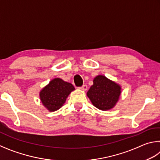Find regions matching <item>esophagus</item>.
Returning a JSON list of instances; mask_svg holds the SVG:
<instances>
[{
  "label": "esophagus",
  "instance_id": "1",
  "mask_svg": "<svg viewBox=\"0 0 160 160\" xmlns=\"http://www.w3.org/2000/svg\"><path fill=\"white\" fill-rule=\"evenodd\" d=\"M80 90H82V91H87L88 90V86H87L86 85H83L80 88Z\"/></svg>",
  "mask_w": 160,
  "mask_h": 160
}]
</instances>
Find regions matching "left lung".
I'll list each match as a JSON object with an SVG mask.
<instances>
[{
    "mask_svg": "<svg viewBox=\"0 0 160 160\" xmlns=\"http://www.w3.org/2000/svg\"><path fill=\"white\" fill-rule=\"evenodd\" d=\"M121 93L120 85L99 75L94 78L93 85L87 92V96L97 109L107 111L115 107Z\"/></svg>",
    "mask_w": 160,
    "mask_h": 160,
    "instance_id": "8db88e82",
    "label": "left lung"
}]
</instances>
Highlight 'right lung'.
Masks as SVG:
<instances>
[{
  "instance_id": "add662e5",
  "label": "right lung",
  "mask_w": 160,
  "mask_h": 160,
  "mask_svg": "<svg viewBox=\"0 0 160 160\" xmlns=\"http://www.w3.org/2000/svg\"><path fill=\"white\" fill-rule=\"evenodd\" d=\"M75 88L71 83L61 78H54L40 91V100L49 112L58 110L66 102L67 97Z\"/></svg>"
}]
</instances>
